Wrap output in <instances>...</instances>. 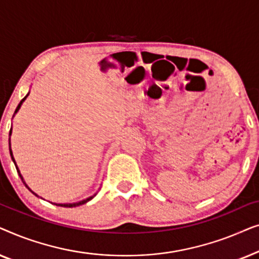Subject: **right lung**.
I'll list each match as a JSON object with an SVG mask.
<instances>
[{
    "label": "right lung",
    "mask_w": 259,
    "mask_h": 259,
    "mask_svg": "<svg viewBox=\"0 0 259 259\" xmlns=\"http://www.w3.org/2000/svg\"><path fill=\"white\" fill-rule=\"evenodd\" d=\"M28 95H29V93H28V94L26 95V97H24V98L22 99V100H21V102H20V104H19V106H17V107H16V109H15V113H17V111H19V109H20V107H21V105H22V102H23L24 100H26V99H27V97H28ZM15 113H14V114H15ZM10 134H12V130H10V133H9V136H10ZM9 151H10V157H12V160L14 161V164H15V166H16L17 173H19V176H20V178H21V180H22V182H23V184H24V185H26V187H27V189H28V190H29L31 193H34V192H33V191H31V190L29 189V187H28V185H27V184H26V183H24V179H23V177H22V175H21V173H20V169H19V167H17V165H16V162H15V159H14V157H13V152H12V148H10V138H9ZM34 194H35V196H37V194H36V193H34ZM95 194H97V193H95ZM95 194H94V196H92V197H90V198H87V199H83V200H81V201H77V203H73V204H56V205H58V206H63V207H75V206H80V205H82V204H86V203H87V201H90L91 199H93V198L95 197Z\"/></svg>",
    "instance_id": "1"
}]
</instances>
